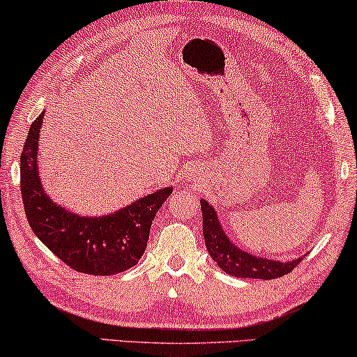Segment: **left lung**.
Listing matches in <instances>:
<instances>
[{
	"instance_id": "obj_1",
	"label": "left lung",
	"mask_w": 357,
	"mask_h": 357,
	"mask_svg": "<svg viewBox=\"0 0 357 357\" xmlns=\"http://www.w3.org/2000/svg\"><path fill=\"white\" fill-rule=\"evenodd\" d=\"M203 213V236L209 256L222 268L225 273L236 278H259V280H275L284 276L302 262V257L291 262H276L267 257H257L246 251H241L231 243L222 225L219 224L216 211L209 203L202 200Z\"/></svg>"
}]
</instances>
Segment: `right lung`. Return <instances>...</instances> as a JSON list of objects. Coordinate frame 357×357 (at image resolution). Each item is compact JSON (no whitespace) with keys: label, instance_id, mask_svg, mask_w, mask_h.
I'll use <instances>...</instances> for the list:
<instances>
[{"label":"right lung","instance_id":"add662e5","mask_svg":"<svg viewBox=\"0 0 357 357\" xmlns=\"http://www.w3.org/2000/svg\"><path fill=\"white\" fill-rule=\"evenodd\" d=\"M44 114L31 123L20 155V190L35 235L68 267L87 275H116L133 267L148 246L151 224L172 188L160 189L109 216L82 218L44 194L38 174V138Z\"/></svg>","mask_w":357,"mask_h":357}]
</instances>
